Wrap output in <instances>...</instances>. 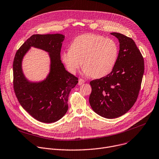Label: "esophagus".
<instances>
[{
	"label": "esophagus",
	"instance_id": "obj_1",
	"mask_svg": "<svg viewBox=\"0 0 159 159\" xmlns=\"http://www.w3.org/2000/svg\"><path fill=\"white\" fill-rule=\"evenodd\" d=\"M85 82V80L83 79H80L79 80V85H82V84H83Z\"/></svg>",
	"mask_w": 159,
	"mask_h": 159
}]
</instances>
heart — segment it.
Returning <instances> with one entry per match:
<instances>
[{"mask_svg":"<svg viewBox=\"0 0 159 159\" xmlns=\"http://www.w3.org/2000/svg\"><path fill=\"white\" fill-rule=\"evenodd\" d=\"M118 56L119 47L113 39L88 34L72 41L70 49L63 52L62 60L71 74H75L83 65L85 75L101 78L113 70Z\"/></svg>","mask_w":159,"mask_h":159,"instance_id":"obj_1","label":"heart"}]
</instances>
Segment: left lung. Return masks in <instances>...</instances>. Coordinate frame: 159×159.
Segmentation results:
<instances>
[{
    "label": "left lung",
    "mask_w": 159,
    "mask_h": 159,
    "mask_svg": "<svg viewBox=\"0 0 159 159\" xmlns=\"http://www.w3.org/2000/svg\"><path fill=\"white\" fill-rule=\"evenodd\" d=\"M120 43L118 58L107 76L90 82L89 103L99 115L117 118L127 113L136 102L144 74V59L134 41L113 32Z\"/></svg>",
    "instance_id": "left-lung-1"
}]
</instances>
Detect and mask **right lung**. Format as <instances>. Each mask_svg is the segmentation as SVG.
<instances>
[{
  "mask_svg": "<svg viewBox=\"0 0 159 159\" xmlns=\"http://www.w3.org/2000/svg\"><path fill=\"white\" fill-rule=\"evenodd\" d=\"M62 34H35L18 49L13 61V88L21 107L35 119L52 123L62 118L68 110L70 91L79 79L67 71L61 61ZM31 46L50 53L51 72L40 83H31L24 77L21 70L23 56Z\"/></svg>",
  "mask_w": 159,
  "mask_h": 159,
  "instance_id": "add662e5",
  "label": "right lung"
}]
</instances>
